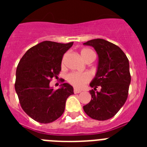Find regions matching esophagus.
Masks as SVG:
<instances>
[{"instance_id": "34e87169", "label": "esophagus", "mask_w": 147, "mask_h": 147, "mask_svg": "<svg viewBox=\"0 0 147 147\" xmlns=\"http://www.w3.org/2000/svg\"><path fill=\"white\" fill-rule=\"evenodd\" d=\"M82 92L81 90L78 89V88H74V93L75 94H78V93H80V92Z\"/></svg>"}]
</instances>
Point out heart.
Returning <instances> with one entry per match:
<instances>
[{
	"instance_id": "heart-1",
	"label": "heart",
	"mask_w": 147,
	"mask_h": 147,
	"mask_svg": "<svg viewBox=\"0 0 147 147\" xmlns=\"http://www.w3.org/2000/svg\"><path fill=\"white\" fill-rule=\"evenodd\" d=\"M81 56L82 58V59L85 61L90 57L95 58V54L92 49H83L81 51ZM66 79L74 87L81 88L84 87V85L91 80V76L88 73L71 72L67 75Z\"/></svg>"
}]
</instances>
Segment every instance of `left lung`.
Listing matches in <instances>:
<instances>
[{
    "instance_id": "obj_1",
    "label": "left lung",
    "mask_w": 147,
    "mask_h": 147,
    "mask_svg": "<svg viewBox=\"0 0 147 147\" xmlns=\"http://www.w3.org/2000/svg\"><path fill=\"white\" fill-rule=\"evenodd\" d=\"M84 45L94 47L98 65L90 83L93 88L90 91L92 100L83 109L91 118L106 121L113 117L127 100L131 81L129 60L120 47L103 39L89 40Z\"/></svg>"
}]
</instances>
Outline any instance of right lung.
Listing matches in <instances>:
<instances>
[{
  "instance_id": "right-lung-1",
  "label": "right lung",
  "mask_w": 147,
  "mask_h": 147,
  "mask_svg": "<svg viewBox=\"0 0 147 147\" xmlns=\"http://www.w3.org/2000/svg\"><path fill=\"white\" fill-rule=\"evenodd\" d=\"M72 45L73 42L43 41L31 47L20 60L15 90L22 109L39 123H51L62 116L66 99L74 94L68 83L57 90L49 87L52 78L60 73L63 55Z\"/></svg>"
}]
</instances>
